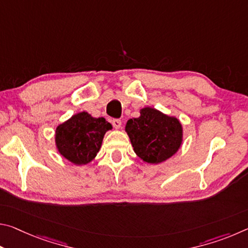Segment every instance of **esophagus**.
I'll return each mask as SVG.
<instances>
[{"instance_id":"obj_1","label":"esophagus","mask_w":248,"mask_h":248,"mask_svg":"<svg viewBox=\"0 0 248 248\" xmlns=\"http://www.w3.org/2000/svg\"><path fill=\"white\" fill-rule=\"evenodd\" d=\"M111 124H112V125H114V128H116V129H119L121 127V120L120 119H112Z\"/></svg>"}]
</instances>
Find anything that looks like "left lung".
I'll list each match as a JSON object with an SVG mask.
<instances>
[{
    "label": "left lung",
    "mask_w": 248,
    "mask_h": 248,
    "mask_svg": "<svg viewBox=\"0 0 248 248\" xmlns=\"http://www.w3.org/2000/svg\"><path fill=\"white\" fill-rule=\"evenodd\" d=\"M125 131L138 156L151 164L166 161L177 152L183 141L179 121L154 108L140 110L139 118L129 119Z\"/></svg>",
    "instance_id": "obj_1"
}]
</instances>
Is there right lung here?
Masks as SVG:
<instances>
[{
  "mask_svg": "<svg viewBox=\"0 0 248 248\" xmlns=\"http://www.w3.org/2000/svg\"><path fill=\"white\" fill-rule=\"evenodd\" d=\"M111 124L83 111L58 125L56 144L60 154L77 165L87 164L98 153L103 138Z\"/></svg>",
  "mask_w": 248,
  "mask_h": 248,
  "instance_id": "1",
  "label": "right lung"
}]
</instances>
